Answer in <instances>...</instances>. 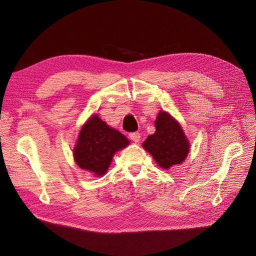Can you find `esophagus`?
I'll return each mask as SVG.
<instances>
[{"label": "esophagus", "mask_w": 256, "mask_h": 256, "mask_svg": "<svg viewBox=\"0 0 256 256\" xmlns=\"http://www.w3.org/2000/svg\"><path fill=\"white\" fill-rule=\"evenodd\" d=\"M129 138H130L131 140H132L134 142L138 143V141H140L141 136H140V134H138V132H131V134H129Z\"/></svg>", "instance_id": "esophagus-1"}]
</instances>
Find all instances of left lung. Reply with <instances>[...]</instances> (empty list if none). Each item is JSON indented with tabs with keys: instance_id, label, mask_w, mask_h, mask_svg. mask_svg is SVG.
<instances>
[{
	"instance_id": "1",
	"label": "left lung",
	"mask_w": 256,
	"mask_h": 256,
	"mask_svg": "<svg viewBox=\"0 0 256 256\" xmlns=\"http://www.w3.org/2000/svg\"><path fill=\"white\" fill-rule=\"evenodd\" d=\"M154 125L156 132L146 138L144 148L166 170L182 164L187 157L190 145L180 124L166 112H160Z\"/></svg>"
}]
</instances>
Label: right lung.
Returning <instances> with one entry per match:
<instances>
[{
  "mask_svg": "<svg viewBox=\"0 0 256 256\" xmlns=\"http://www.w3.org/2000/svg\"><path fill=\"white\" fill-rule=\"evenodd\" d=\"M129 144V141L118 130L110 128L97 115L84 124L74 157L81 168L95 175H104L114 154Z\"/></svg>",
  "mask_w": 256,
  "mask_h": 256,
  "instance_id": "obj_1",
  "label": "right lung"
}]
</instances>
